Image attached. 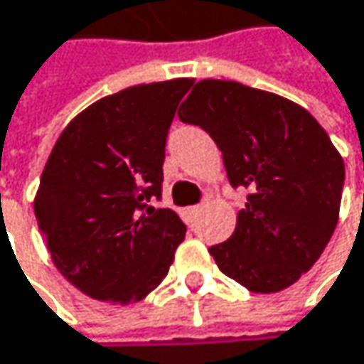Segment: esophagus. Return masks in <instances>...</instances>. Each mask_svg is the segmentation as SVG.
<instances>
[{"label": "esophagus", "mask_w": 364, "mask_h": 364, "mask_svg": "<svg viewBox=\"0 0 364 364\" xmlns=\"http://www.w3.org/2000/svg\"><path fill=\"white\" fill-rule=\"evenodd\" d=\"M200 210H202V206H189V208L185 210V215L189 216V218H196V216L200 215Z\"/></svg>", "instance_id": "34e87169"}]
</instances>
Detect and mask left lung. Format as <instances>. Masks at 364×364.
<instances>
[{
  "label": "left lung",
  "instance_id": "1",
  "mask_svg": "<svg viewBox=\"0 0 364 364\" xmlns=\"http://www.w3.org/2000/svg\"><path fill=\"white\" fill-rule=\"evenodd\" d=\"M223 151L233 187H248L233 235L208 250L216 267L254 294L302 277L340 218L344 160L300 104L237 81L204 79L179 108Z\"/></svg>",
  "mask_w": 364,
  "mask_h": 364
}]
</instances>
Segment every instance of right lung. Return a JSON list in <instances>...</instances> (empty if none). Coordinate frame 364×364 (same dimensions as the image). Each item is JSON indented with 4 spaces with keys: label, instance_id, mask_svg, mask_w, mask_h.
I'll return each mask as SVG.
<instances>
[{
    "label": "right lung",
    "instance_id": "add662e5",
    "mask_svg": "<svg viewBox=\"0 0 364 364\" xmlns=\"http://www.w3.org/2000/svg\"><path fill=\"white\" fill-rule=\"evenodd\" d=\"M193 79L133 85L75 116L35 193L55 269L83 294L133 304L166 277L185 225L160 198L168 127Z\"/></svg>",
    "mask_w": 364,
    "mask_h": 364
}]
</instances>
